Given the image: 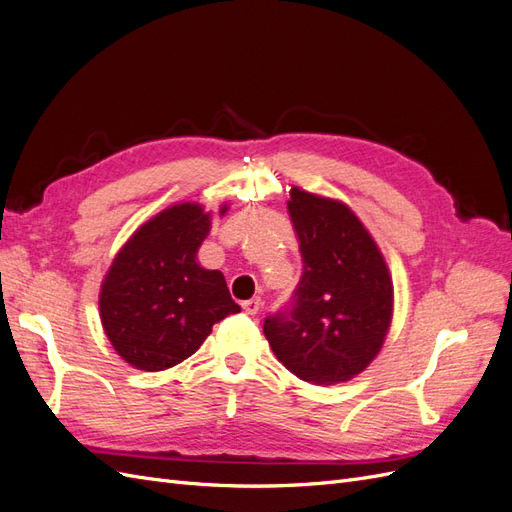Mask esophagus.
<instances>
[{
    "label": "esophagus",
    "mask_w": 512,
    "mask_h": 512,
    "mask_svg": "<svg viewBox=\"0 0 512 512\" xmlns=\"http://www.w3.org/2000/svg\"><path fill=\"white\" fill-rule=\"evenodd\" d=\"M241 307H243V312L245 314H250V316H256L258 312H260V307H262V301L256 297V299H250V301H243L241 303Z\"/></svg>",
    "instance_id": "34e87169"
}]
</instances>
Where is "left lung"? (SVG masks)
Wrapping results in <instances>:
<instances>
[{
  "label": "left lung",
  "mask_w": 512,
  "mask_h": 512,
  "mask_svg": "<svg viewBox=\"0 0 512 512\" xmlns=\"http://www.w3.org/2000/svg\"><path fill=\"white\" fill-rule=\"evenodd\" d=\"M303 273L288 312L265 320L269 346L294 376L318 386L352 380L382 350L393 280L378 243L342 200L290 188Z\"/></svg>",
  "instance_id": "1"
}]
</instances>
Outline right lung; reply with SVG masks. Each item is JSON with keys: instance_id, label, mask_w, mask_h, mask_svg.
<instances>
[{"instance_id": "1", "label": "right lung", "mask_w": 512, "mask_h": 512, "mask_svg": "<svg viewBox=\"0 0 512 512\" xmlns=\"http://www.w3.org/2000/svg\"><path fill=\"white\" fill-rule=\"evenodd\" d=\"M228 205L220 207V215ZM211 213L177 203L138 226L121 245L100 286V320L123 361L162 371L192 356L213 324L241 312L224 275L196 258Z\"/></svg>"}]
</instances>
